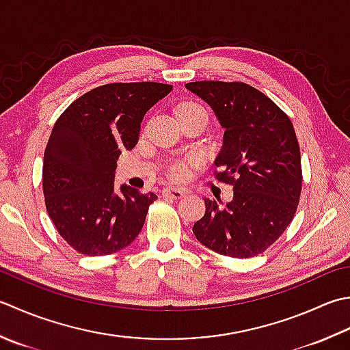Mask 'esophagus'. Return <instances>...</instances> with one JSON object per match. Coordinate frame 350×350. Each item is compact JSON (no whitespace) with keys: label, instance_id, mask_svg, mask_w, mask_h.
Wrapping results in <instances>:
<instances>
[{"label":"esophagus","instance_id":"esophagus-1","mask_svg":"<svg viewBox=\"0 0 350 350\" xmlns=\"http://www.w3.org/2000/svg\"><path fill=\"white\" fill-rule=\"evenodd\" d=\"M162 194L165 197H170V198H174V200H179V198H182L185 196V191L180 189V188H165L162 191Z\"/></svg>","mask_w":350,"mask_h":350}]
</instances>
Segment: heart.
I'll list each match as a JSON object with an SVG mask.
<instances>
[{
  "label": "heart",
  "instance_id": "obj_1",
  "mask_svg": "<svg viewBox=\"0 0 350 350\" xmlns=\"http://www.w3.org/2000/svg\"><path fill=\"white\" fill-rule=\"evenodd\" d=\"M176 113H177V116L193 115V113H204V115H206L204 109L200 105H197V103H193V101L182 103V105H179V107L176 109ZM187 170H188L187 163H177V165L171 168V177H174V179H183V177L187 176Z\"/></svg>",
  "mask_w": 350,
  "mask_h": 350
}]
</instances>
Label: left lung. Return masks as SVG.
<instances>
[{
	"instance_id": "8db88e82",
	"label": "left lung",
	"mask_w": 350,
	"mask_h": 350,
	"mask_svg": "<svg viewBox=\"0 0 350 350\" xmlns=\"http://www.w3.org/2000/svg\"><path fill=\"white\" fill-rule=\"evenodd\" d=\"M204 100L226 130L215 177L234 187L220 206L204 198L196 238L232 258L267 250L288 228L302 191L300 148L293 122L267 95L243 81L203 80L185 85Z\"/></svg>"
}]
</instances>
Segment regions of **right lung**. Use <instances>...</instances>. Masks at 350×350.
Masks as SVG:
<instances>
[{"label":"right lung","instance_id":"add662e5","mask_svg":"<svg viewBox=\"0 0 350 350\" xmlns=\"http://www.w3.org/2000/svg\"><path fill=\"white\" fill-rule=\"evenodd\" d=\"M171 89L154 81L103 85L71 103L54 124L44 153L45 206L81 255H111L139 235L157 196L127 185L116 193V161L138 144L144 115Z\"/></svg>","mask_w":350,"mask_h":350}]
</instances>
